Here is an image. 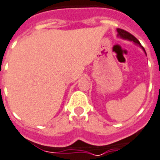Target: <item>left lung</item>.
Segmentation results:
<instances>
[{
  "instance_id": "left-lung-1",
  "label": "left lung",
  "mask_w": 160,
  "mask_h": 160,
  "mask_svg": "<svg viewBox=\"0 0 160 160\" xmlns=\"http://www.w3.org/2000/svg\"><path fill=\"white\" fill-rule=\"evenodd\" d=\"M117 32H118V37L122 38V39H124V40H128V41H131V42H133L134 43H136L137 45H138V46H139V47L144 50V52H145V54L146 55V52H145V48L141 46L139 41L138 40L135 36H132V34H130L129 32L124 30V29H121V28H117Z\"/></svg>"
}]
</instances>
